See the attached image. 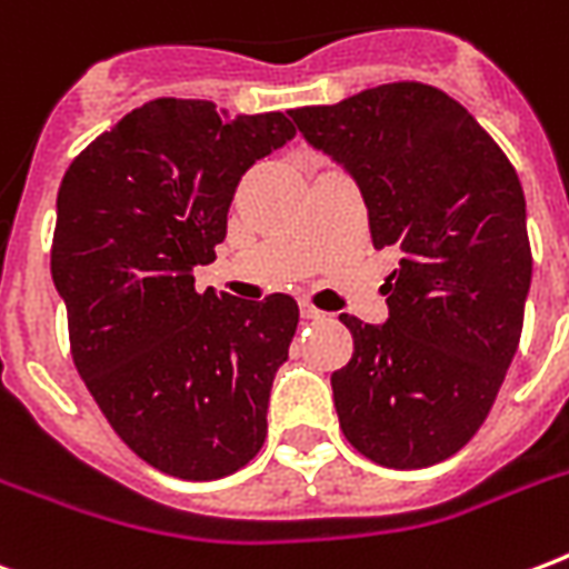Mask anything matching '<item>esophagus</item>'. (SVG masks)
Instances as JSON below:
<instances>
[{
	"label": "esophagus",
	"mask_w": 569,
	"mask_h": 569,
	"mask_svg": "<svg viewBox=\"0 0 569 569\" xmlns=\"http://www.w3.org/2000/svg\"><path fill=\"white\" fill-rule=\"evenodd\" d=\"M301 319H307V321H319V319H325V312L316 310V307H312V303L301 301Z\"/></svg>",
	"instance_id": "obj_1"
}]
</instances>
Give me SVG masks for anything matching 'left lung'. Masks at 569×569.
<instances>
[{"label":"left lung","instance_id":"1","mask_svg":"<svg viewBox=\"0 0 569 569\" xmlns=\"http://www.w3.org/2000/svg\"><path fill=\"white\" fill-rule=\"evenodd\" d=\"M289 118L351 173L375 248L398 253L380 289L389 319L339 316L355 337L330 375L339 428L380 467L440 463L481 428L520 346L531 286L520 177L431 84H378Z\"/></svg>","mask_w":569,"mask_h":569}]
</instances>
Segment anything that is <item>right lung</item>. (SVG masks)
<instances>
[{
	"instance_id": "obj_1",
	"label": "right lung",
	"mask_w": 569,
	"mask_h": 569,
	"mask_svg": "<svg viewBox=\"0 0 569 569\" xmlns=\"http://www.w3.org/2000/svg\"><path fill=\"white\" fill-rule=\"evenodd\" d=\"M295 138L283 111L209 100L144 102L67 168L52 283L73 363L118 437L159 472L212 481L266 442L298 303L197 292L250 164Z\"/></svg>"
}]
</instances>
